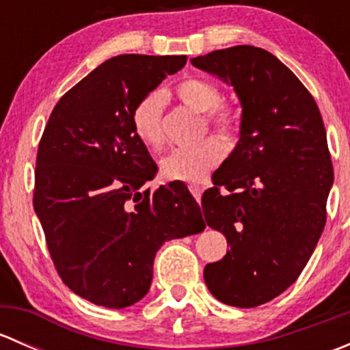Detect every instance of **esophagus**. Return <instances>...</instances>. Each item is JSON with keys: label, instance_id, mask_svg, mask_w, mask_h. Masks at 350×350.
Returning a JSON list of instances; mask_svg holds the SVG:
<instances>
[{"label": "esophagus", "instance_id": "1", "mask_svg": "<svg viewBox=\"0 0 350 350\" xmlns=\"http://www.w3.org/2000/svg\"><path fill=\"white\" fill-rule=\"evenodd\" d=\"M189 191H191V195L196 198V201L201 200V193H203V188H201L200 185H189Z\"/></svg>", "mask_w": 350, "mask_h": 350}]
</instances>
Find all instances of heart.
<instances>
[{"label":"heart","instance_id":"1","mask_svg":"<svg viewBox=\"0 0 350 350\" xmlns=\"http://www.w3.org/2000/svg\"><path fill=\"white\" fill-rule=\"evenodd\" d=\"M179 100L198 113H204L206 122L221 135L232 137L241 129L242 113L239 107L220 100L217 84L203 77H188L176 86ZM165 96L162 91H150L140 98L132 109V126L135 135L150 149L164 144L162 113ZM225 155V144L217 137H208L193 147L176 149L161 161V174L171 181L200 183L217 167Z\"/></svg>","mask_w":350,"mask_h":350}]
</instances>
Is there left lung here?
I'll return each mask as SVG.
<instances>
[{"label":"left lung","instance_id":"8db88e82","mask_svg":"<svg viewBox=\"0 0 350 350\" xmlns=\"http://www.w3.org/2000/svg\"><path fill=\"white\" fill-rule=\"evenodd\" d=\"M191 64L234 88L242 107L237 146L201 198L208 227L230 243L206 264L204 283L218 301L254 308L298 280L325 227L334 185L325 126L301 81L264 49L237 45Z\"/></svg>","mask_w":350,"mask_h":350}]
</instances>
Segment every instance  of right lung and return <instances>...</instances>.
Segmentation results:
<instances>
[{"label":"right lung","mask_w":350,"mask_h":350,"mask_svg":"<svg viewBox=\"0 0 350 350\" xmlns=\"http://www.w3.org/2000/svg\"><path fill=\"white\" fill-rule=\"evenodd\" d=\"M185 64L186 55L108 59L59 100L42 135L35 213L59 276L98 306L140 301L162 243L204 228L183 183L142 191L157 165L132 126L137 101Z\"/></svg>","instance_id":"obj_1"}]
</instances>
